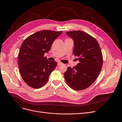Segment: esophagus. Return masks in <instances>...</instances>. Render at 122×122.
<instances>
[{
  "mask_svg": "<svg viewBox=\"0 0 122 122\" xmlns=\"http://www.w3.org/2000/svg\"><path fill=\"white\" fill-rule=\"evenodd\" d=\"M61 64H62V63L61 62H58V64H57V65L59 66V65H61Z\"/></svg>",
  "mask_w": 122,
  "mask_h": 122,
  "instance_id": "esophagus-1",
  "label": "esophagus"
}]
</instances>
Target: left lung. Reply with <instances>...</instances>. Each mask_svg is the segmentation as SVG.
<instances>
[{
	"instance_id": "left-lung-1",
	"label": "left lung",
	"mask_w": 122,
	"mask_h": 122,
	"mask_svg": "<svg viewBox=\"0 0 122 122\" xmlns=\"http://www.w3.org/2000/svg\"><path fill=\"white\" fill-rule=\"evenodd\" d=\"M74 40L73 55L79 63L73 68L68 67L64 73L67 84L74 90H84L96 80L101 70L103 59L97 40L81 30L66 32Z\"/></svg>"
}]
</instances>
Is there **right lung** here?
Returning <instances> with one entry per match:
<instances>
[{"mask_svg": "<svg viewBox=\"0 0 122 122\" xmlns=\"http://www.w3.org/2000/svg\"><path fill=\"white\" fill-rule=\"evenodd\" d=\"M62 32L41 30L29 36L22 44L18 55L19 71L24 81L31 87H42L57 66L56 61H49L44 56Z\"/></svg>", "mask_w": 122, "mask_h": 122, "instance_id": "1", "label": "right lung"}]
</instances>
